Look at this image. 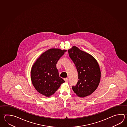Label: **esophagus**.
I'll list each match as a JSON object with an SVG mask.
<instances>
[{
	"mask_svg": "<svg viewBox=\"0 0 127 127\" xmlns=\"http://www.w3.org/2000/svg\"><path fill=\"white\" fill-rule=\"evenodd\" d=\"M65 82L67 83L68 82V79L67 78H66L65 79Z\"/></svg>",
	"mask_w": 127,
	"mask_h": 127,
	"instance_id": "esophagus-1",
	"label": "esophagus"
}]
</instances>
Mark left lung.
I'll list each match as a JSON object with an SVG mask.
<instances>
[{
	"label": "left lung",
	"instance_id": "1",
	"mask_svg": "<svg viewBox=\"0 0 127 127\" xmlns=\"http://www.w3.org/2000/svg\"><path fill=\"white\" fill-rule=\"evenodd\" d=\"M78 74L77 83L72 90L81 98L90 95L95 91L100 81L101 71L97 60L91 54L73 46L68 50Z\"/></svg>",
	"mask_w": 127,
	"mask_h": 127
}]
</instances>
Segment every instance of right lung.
Returning a JSON list of instances; mask_svg holds the SVG:
<instances>
[{
	"instance_id": "right-lung-1",
	"label": "right lung",
	"mask_w": 127,
	"mask_h": 127,
	"mask_svg": "<svg viewBox=\"0 0 127 127\" xmlns=\"http://www.w3.org/2000/svg\"><path fill=\"white\" fill-rule=\"evenodd\" d=\"M66 51L50 49L41 55L32 65L31 70L32 82L39 93L49 97L65 82L59 76L56 64Z\"/></svg>"
}]
</instances>
